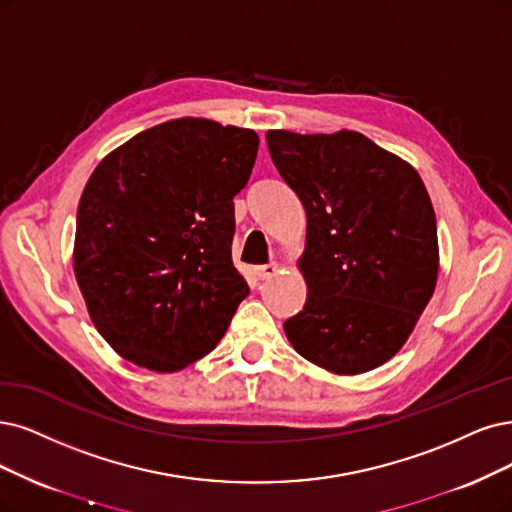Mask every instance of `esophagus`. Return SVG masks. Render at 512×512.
Instances as JSON below:
<instances>
[{
    "label": "esophagus",
    "instance_id": "obj_1",
    "mask_svg": "<svg viewBox=\"0 0 512 512\" xmlns=\"http://www.w3.org/2000/svg\"><path fill=\"white\" fill-rule=\"evenodd\" d=\"M276 272H278V263H266V266L255 268V274L259 280H270L276 276Z\"/></svg>",
    "mask_w": 512,
    "mask_h": 512
}]
</instances>
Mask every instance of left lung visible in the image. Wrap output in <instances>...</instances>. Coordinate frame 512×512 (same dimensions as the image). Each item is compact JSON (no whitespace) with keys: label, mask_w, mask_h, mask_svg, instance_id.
<instances>
[{"label":"left lung","mask_w":512,"mask_h":512,"mask_svg":"<svg viewBox=\"0 0 512 512\" xmlns=\"http://www.w3.org/2000/svg\"><path fill=\"white\" fill-rule=\"evenodd\" d=\"M280 177L306 208V306L285 320L293 348L339 375L403 348L439 276L437 219L415 168L354 130H268Z\"/></svg>","instance_id":"obj_1"}]
</instances>
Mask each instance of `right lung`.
Instances as JSON below:
<instances>
[{
    "label": "right lung",
    "instance_id": "right-lung-1",
    "mask_svg": "<svg viewBox=\"0 0 512 512\" xmlns=\"http://www.w3.org/2000/svg\"><path fill=\"white\" fill-rule=\"evenodd\" d=\"M257 132L181 118L139 132L94 168L73 270L88 314L126 361L170 373L211 352L249 285L234 268V196Z\"/></svg>",
    "mask_w": 512,
    "mask_h": 512
}]
</instances>
